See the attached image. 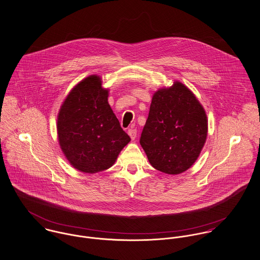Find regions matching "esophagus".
Here are the masks:
<instances>
[{"label": "esophagus", "mask_w": 260, "mask_h": 260, "mask_svg": "<svg viewBox=\"0 0 260 260\" xmlns=\"http://www.w3.org/2000/svg\"><path fill=\"white\" fill-rule=\"evenodd\" d=\"M127 134H128V136L131 137V139H132L133 141L136 140V138H137V129H136V128H129L128 132H127Z\"/></svg>", "instance_id": "obj_1"}]
</instances>
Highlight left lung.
I'll use <instances>...</instances> for the list:
<instances>
[{
	"label": "left lung",
	"mask_w": 260,
	"mask_h": 260,
	"mask_svg": "<svg viewBox=\"0 0 260 260\" xmlns=\"http://www.w3.org/2000/svg\"><path fill=\"white\" fill-rule=\"evenodd\" d=\"M207 136V118L196 95L179 82L152 96L140 143L157 171L178 174L198 159Z\"/></svg>",
	"instance_id": "obj_1"
}]
</instances>
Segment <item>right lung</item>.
I'll use <instances>...</instances> for the list:
<instances>
[{
	"mask_svg": "<svg viewBox=\"0 0 260 260\" xmlns=\"http://www.w3.org/2000/svg\"><path fill=\"white\" fill-rule=\"evenodd\" d=\"M108 89L98 76L74 87L58 116V142L71 165L86 173L110 169L131 138L108 103Z\"/></svg>",
	"mask_w": 260,
	"mask_h": 260,
	"instance_id": "right-lung-1",
	"label": "right lung"
}]
</instances>
